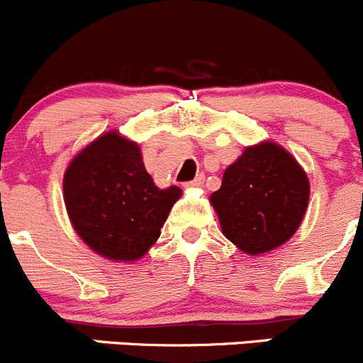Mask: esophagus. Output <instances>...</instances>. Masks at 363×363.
I'll use <instances>...</instances> for the list:
<instances>
[{"label": "esophagus", "mask_w": 363, "mask_h": 363, "mask_svg": "<svg viewBox=\"0 0 363 363\" xmlns=\"http://www.w3.org/2000/svg\"><path fill=\"white\" fill-rule=\"evenodd\" d=\"M203 182H205V177L200 174L198 177H194L191 182H186V188H201V186H203Z\"/></svg>", "instance_id": "esophagus-1"}]
</instances>
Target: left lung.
<instances>
[{"label": "left lung", "instance_id": "obj_1", "mask_svg": "<svg viewBox=\"0 0 363 363\" xmlns=\"http://www.w3.org/2000/svg\"><path fill=\"white\" fill-rule=\"evenodd\" d=\"M308 200L306 172L269 140L245 147L211 196L223 235L250 255L284 245L299 228Z\"/></svg>", "mask_w": 363, "mask_h": 363}]
</instances>
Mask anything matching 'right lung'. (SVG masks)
<instances>
[{
    "label": "right lung",
    "instance_id": "obj_1",
    "mask_svg": "<svg viewBox=\"0 0 363 363\" xmlns=\"http://www.w3.org/2000/svg\"><path fill=\"white\" fill-rule=\"evenodd\" d=\"M177 186L160 189L135 143L108 132L72 158L64 174V203L79 238L102 257L130 262L160 238Z\"/></svg>",
    "mask_w": 363,
    "mask_h": 363
}]
</instances>
